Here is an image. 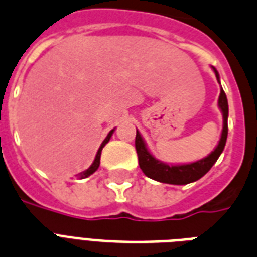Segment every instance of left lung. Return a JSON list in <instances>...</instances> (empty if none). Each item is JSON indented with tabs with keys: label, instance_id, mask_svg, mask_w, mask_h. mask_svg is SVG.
Instances as JSON below:
<instances>
[{
	"label": "left lung",
	"instance_id": "obj_1",
	"mask_svg": "<svg viewBox=\"0 0 257 257\" xmlns=\"http://www.w3.org/2000/svg\"><path fill=\"white\" fill-rule=\"evenodd\" d=\"M213 71L216 73L218 83H220L217 69L213 67ZM218 107L221 110L222 119H224L221 138L218 141V145L216 146V149L210 153L209 156L197 161V162H193V164L168 165L156 160L154 157L151 156L150 151L147 150L146 143L143 142L142 137L137 130L135 149H137V154H138L139 168L142 169L145 176H147L151 180L158 181V182H164V184L186 185L200 180L201 177H204L206 173L209 172L210 168L218 160V157L221 156L222 150L225 147L226 137H228V100H226V95L222 88L220 91V97H218Z\"/></svg>",
	"mask_w": 257,
	"mask_h": 257
}]
</instances>
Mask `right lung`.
I'll list each match as a JSON object with an SVG mask.
<instances>
[{
	"mask_svg": "<svg viewBox=\"0 0 257 257\" xmlns=\"http://www.w3.org/2000/svg\"><path fill=\"white\" fill-rule=\"evenodd\" d=\"M112 133H114V130H111L110 133H108V135H107V137H106V139H104V141L101 142V145H100V147H99V150H97L96 157H95V160H93L92 165H91V166H89V168L87 169V170H84V172H81L80 174H77V177H79V178H85V177H89V176H91V174H93V173L96 172L97 168H99V165H100L101 150H103V147L106 146V143L108 142V141H110Z\"/></svg>",
	"mask_w": 257,
	"mask_h": 257,
	"instance_id": "obj_1",
	"label": "right lung"
}]
</instances>
